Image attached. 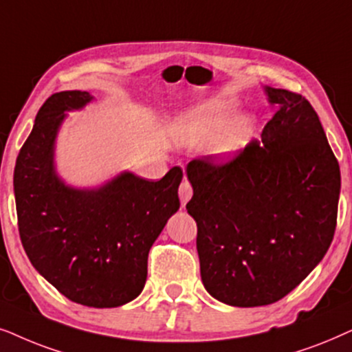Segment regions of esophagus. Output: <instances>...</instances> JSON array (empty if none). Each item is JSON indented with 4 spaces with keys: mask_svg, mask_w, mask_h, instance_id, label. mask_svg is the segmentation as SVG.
<instances>
[{
    "mask_svg": "<svg viewBox=\"0 0 352 352\" xmlns=\"http://www.w3.org/2000/svg\"><path fill=\"white\" fill-rule=\"evenodd\" d=\"M179 196H180V201H182V206H185L188 201L191 199V196H193V188H191V185L188 182H182L180 188H179Z\"/></svg>",
    "mask_w": 352,
    "mask_h": 352,
    "instance_id": "34e87169",
    "label": "esophagus"
}]
</instances>
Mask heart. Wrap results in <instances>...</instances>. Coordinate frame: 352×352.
<instances>
[{"instance_id": "heart-1", "label": "heart", "mask_w": 352, "mask_h": 352, "mask_svg": "<svg viewBox=\"0 0 352 352\" xmlns=\"http://www.w3.org/2000/svg\"><path fill=\"white\" fill-rule=\"evenodd\" d=\"M236 109L232 100H215L190 111L177 122V132L186 143H204L214 138L225 127ZM254 133V120L250 116H240L210 144L209 154L215 161L228 162L238 157L248 146Z\"/></svg>"}]
</instances>
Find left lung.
<instances>
[{"instance_id":"8db88e82","label":"left lung","mask_w":352,"mask_h":352,"mask_svg":"<svg viewBox=\"0 0 352 352\" xmlns=\"http://www.w3.org/2000/svg\"><path fill=\"white\" fill-rule=\"evenodd\" d=\"M275 116L240 156L193 159L186 204L198 225L201 280L235 307L277 302L329 251L336 228L340 166L306 98L264 87Z\"/></svg>"}]
</instances>
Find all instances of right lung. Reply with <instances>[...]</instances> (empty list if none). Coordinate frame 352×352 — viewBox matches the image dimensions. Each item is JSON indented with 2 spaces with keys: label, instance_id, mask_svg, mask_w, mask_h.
<instances>
[{
  "label": "right lung",
  "instance_id": "right-lung-1",
  "mask_svg": "<svg viewBox=\"0 0 352 352\" xmlns=\"http://www.w3.org/2000/svg\"><path fill=\"white\" fill-rule=\"evenodd\" d=\"M95 100L59 91L36 114L14 168L19 233L36 272L70 301L119 307L143 292L148 254L180 208V167L149 182L124 170L95 188L65 184L56 168V140L67 112Z\"/></svg>",
  "mask_w": 352,
  "mask_h": 352
}]
</instances>
